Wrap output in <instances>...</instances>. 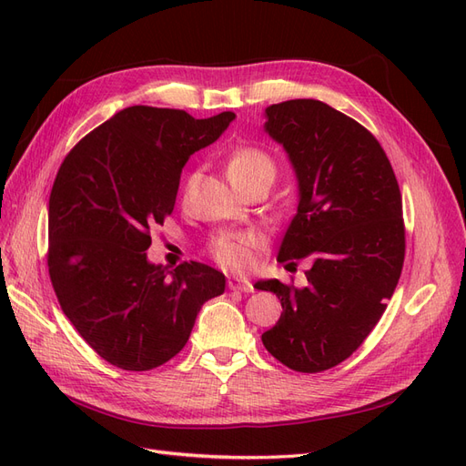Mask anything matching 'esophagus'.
<instances>
[{
  "label": "esophagus",
  "instance_id": "obj_1",
  "mask_svg": "<svg viewBox=\"0 0 466 466\" xmlns=\"http://www.w3.org/2000/svg\"><path fill=\"white\" fill-rule=\"evenodd\" d=\"M228 286L231 291H241V293H252L255 291V288H252V284L248 279L245 278H229Z\"/></svg>",
  "mask_w": 466,
  "mask_h": 466
}]
</instances>
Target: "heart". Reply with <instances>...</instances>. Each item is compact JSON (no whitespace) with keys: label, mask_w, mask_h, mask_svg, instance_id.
I'll list each match as a JSON object with an SVG mask.
<instances>
[{"label":"heart","mask_w":466,"mask_h":466,"mask_svg":"<svg viewBox=\"0 0 466 466\" xmlns=\"http://www.w3.org/2000/svg\"><path fill=\"white\" fill-rule=\"evenodd\" d=\"M228 175L233 185L238 188L247 182L258 177H272L276 175V165L270 155L266 151L243 146L237 147L228 155ZM196 175L187 178V188L192 185ZM257 238L252 235H235V237H219L209 247L211 257L218 264L228 270H245L252 262V250H255Z\"/></svg>","instance_id":"1"}]
</instances>
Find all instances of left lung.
<instances>
[{
    "label": "left lung",
    "mask_w": 466,
    "mask_h": 466,
    "mask_svg": "<svg viewBox=\"0 0 466 466\" xmlns=\"http://www.w3.org/2000/svg\"><path fill=\"white\" fill-rule=\"evenodd\" d=\"M264 128L288 151L299 182L298 214L278 260L311 257L313 266L301 289L279 279L255 284L281 303L262 344L289 370L320 373L363 344L399 284L402 196L377 137L327 103L268 106Z\"/></svg>",
    "instance_id": "obj_1"
}]
</instances>
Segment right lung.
<instances>
[{
  "label": "right lung",
  "mask_w": 466,
  "mask_h": 466,
  "mask_svg": "<svg viewBox=\"0 0 466 466\" xmlns=\"http://www.w3.org/2000/svg\"><path fill=\"white\" fill-rule=\"evenodd\" d=\"M233 112L128 106L79 139L48 202V272L64 315L98 356L126 371L175 358L225 276L200 262L173 272L147 260L173 214L182 167L228 130Z\"/></svg>",
  "instance_id": "obj_1"
}]
</instances>
